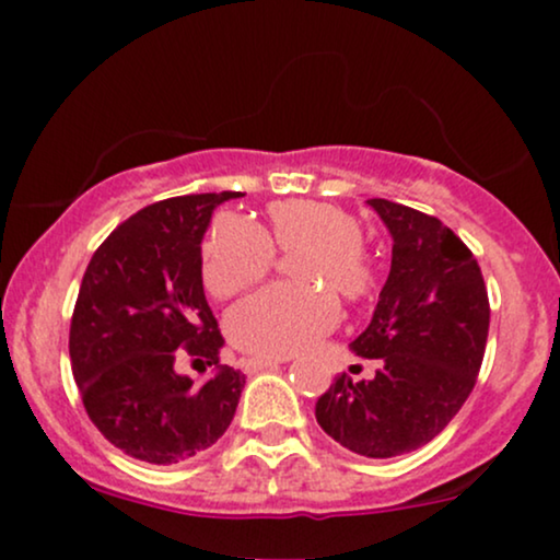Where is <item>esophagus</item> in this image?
<instances>
[{"label": "esophagus", "instance_id": "esophagus-1", "mask_svg": "<svg viewBox=\"0 0 560 560\" xmlns=\"http://www.w3.org/2000/svg\"><path fill=\"white\" fill-rule=\"evenodd\" d=\"M279 363H287V358H247V361H242L244 371H249V374H255V371H262V369H273V365Z\"/></svg>", "mask_w": 560, "mask_h": 560}]
</instances>
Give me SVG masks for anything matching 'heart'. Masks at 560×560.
<instances>
[{"instance_id": "1", "label": "heart", "mask_w": 560, "mask_h": 560, "mask_svg": "<svg viewBox=\"0 0 560 560\" xmlns=\"http://www.w3.org/2000/svg\"><path fill=\"white\" fill-rule=\"evenodd\" d=\"M268 231L236 213H218L202 242V284L218 300L253 287L273 266V244L298 253L300 284L268 287L231 307L229 339L258 358H289L334 329L331 292L350 302L371 298L376 262L363 247V223L350 210L316 199H284L268 208Z\"/></svg>"}]
</instances>
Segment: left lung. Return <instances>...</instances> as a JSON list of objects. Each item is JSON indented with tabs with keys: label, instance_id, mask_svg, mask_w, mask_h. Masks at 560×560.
I'll list each match as a JSON object with an SVG mask.
<instances>
[{
	"label": "left lung",
	"instance_id": "8db88e82",
	"mask_svg": "<svg viewBox=\"0 0 560 560\" xmlns=\"http://www.w3.org/2000/svg\"><path fill=\"white\" fill-rule=\"evenodd\" d=\"M392 236L389 276L355 355L378 361L374 378L342 374L316 402L331 440L395 458L432 442L471 395L490 331L479 262L440 218L369 199Z\"/></svg>",
	"mask_w": 560,
	"mask_h": 560
}]
</instances>
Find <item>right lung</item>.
<instances>
[{
  "mask_svg": "<svg viewBox=\"0 0 560 560\" xmlns=\"http://www.w3.org/2000/svg\"><path fill=\"white\" fill-rule=\"evenodd\" d=\"M240 191L186 195L139 210L100 244L83 273L70 363L94 427L144 464H184L221 440L244 374L218 363L223 337L202 289L213 210ZM186 351L215 364L205 383L178 375Z\"/></svg>",
  "mask_w": 560,
  "mask_h": 560,
  "instance_id": "1",
  "label": "right lung"
}]
</instances>
